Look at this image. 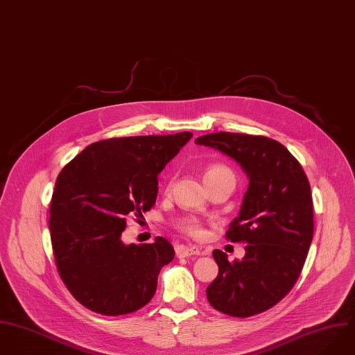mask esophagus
<instances>
[{
	"instance_id": "1",
	"label": "esophagus",
	"mask_w": 355,
	"mask_h": 355,
	"mask_svg": "<svg viewBox=\"0 0 355 355\" xmlns=\"http://www.w3.org/2000/svg\"><path fill=\"white\" fill-rule=\"evenodd\" d=\"M175 254L178 258H185L191 255H202V248L198 245H178L175 248Z\"/></svg>"
}]
</instances>
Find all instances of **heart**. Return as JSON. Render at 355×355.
I'll return each mask as SVG.
<instances>
[{"label":"heart","mask_w":355,"mask_h":355,"mask_svg":"<svg viewBox=\"0 0 355 355\" xmlns=\"http://www.w3.org/2000/svg\"><path fill=\"white\" fill-rule=\"evenodd\" d=\"M222 174H232L230 170L222 164H211L207 167L206 173H205V178H209V177H216V175H222ZM178 226L181 230L187 232L188 234H192V236H200L202 234V225L200 222L196 219V218H184L178 222Z\"/></svg>","instance_id":"b5f03b06"}]
</instances>
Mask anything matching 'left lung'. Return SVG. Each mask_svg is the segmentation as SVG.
<instances>
[{"mask_svg": "<svg viewBox=\"0 0 355 355\" xmlns=\"http://www.w3.org/2000/svg\"><path fill=\"white\" fill-rule=\"evenodd\" d=\"M236 160L248 177L241 209L226 237L245 241L241 261L213 257L218 276L207 299L223 314L245 318L277 304L296 283L314 230L313 199L300 163L276 140L237 133H211L196 139Z\"/></svg>", "mask_w": 355, "mask_h": 355, "instance_id": "1", "label": "left lung"}]
</instances>
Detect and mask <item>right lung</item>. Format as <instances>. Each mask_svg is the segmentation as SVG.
Wrapping results in <instances>:
<instances>
[{
    "instance_id": "add662e5",
    "label": "right lung",
    "mask_w": 355,
    "mask_h": 355,
    "mask_svg": "<svg viewBox=\"0 0 355 355\" xmlns=\"http://www.w3.org/2000/svg\"><path fill=\"white\" fill-rule=\"evenodd\" d=\"M192 136L94 142L60 171L49 210L51 240L62 280L85 307L122 315L153 297L174 248L164 237L125 244L122 232L129 214L139 216L153 207L157 175Z\"/></svg>"
}]
</instances>
